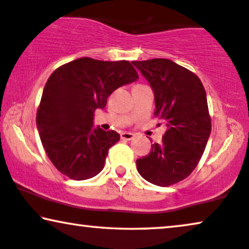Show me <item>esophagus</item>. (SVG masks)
I'll return each mask as SVG.
<instances>
[{
  "label": "esophagus",
  "mask_w": 249,
  "mask_h": 249,
  "mask_svg": "<svg viewBox=\"0 0 249 249\" xmlns=\"http://www.w3.org/2000/svg\"><path fill=\"white\" fill-rule=\"evenodd\" d=\"M135 135L133 133H130V132H123L121 133V138L123 140H132V139H134Z\"/></svg>",
  "instance_id": "1"
}]
</instances>
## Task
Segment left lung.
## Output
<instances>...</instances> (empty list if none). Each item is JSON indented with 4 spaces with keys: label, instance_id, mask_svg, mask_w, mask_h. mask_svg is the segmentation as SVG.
Returning a JSON list of instances; mask_svg holds the SVG:
<instances>
[{
    "label": "left lung",
    "instance_id": "8db88e82",
    "mask_svg": "<svg viewBox=\"0 0 249 249\" xmlns=\"http://www.w3.org/2000/svg\"><path fill=\"white\" fill-rule=\"evenodd\" d=\"M132 64L152 89L155 116L166 125L161 143L137 159L138 172L152 184L168 187L191 174L206 148L212 130L206 92L197 75L168 59Z\"/></svg>",
    "mask_w": 249,
    "mask_h": 249
}]
</instances>
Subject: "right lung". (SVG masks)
<instances>
[{
	"instance_id": "right-lung-1",
	"label": "right lung",
	"mask_w": 249,
	"mask_h": 249,
	"mask_svg": "<svg viewBox=\"0 0 249 249\" xmlns=\"http://www.w3.org/2000/svg\"><path fill=\"white\" fill-rule=\"evenodd\" d=\"M139 78L126 60L79 58L55 69L43 90L36 126L48 157L72 180L100 173L109 148L119 141L115 131L93 126L97 109H104L116 89Z\"/></svg>"
}]
</instances>
